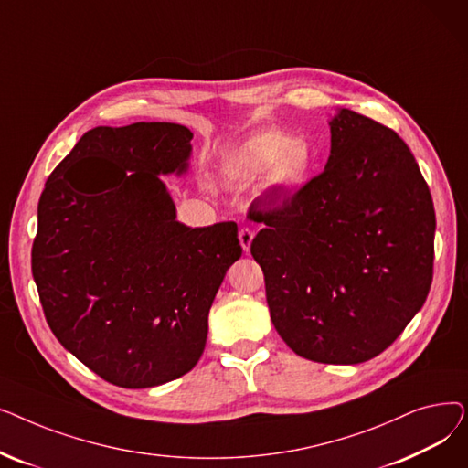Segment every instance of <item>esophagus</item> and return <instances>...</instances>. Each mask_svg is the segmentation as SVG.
Returning <instances> with one entry per match:
<instances>
[{"label":"esophagus","instance_id":"esophagus-1","mask_svg":"<svg viewBox=\"0 0 468 468\" xmlns=\"http://www.w3.org/2000/svg\"><path fill=\"white\" fill-rule=\"evenodd\" d=\"M252 239H254V231L250 228H242L239 231V240H240V247L244 252L250 250V244H252Z\"/></svg>","mask_w":468,"mask_h":468}]
</instances>
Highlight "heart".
<instances>
[{"label": "heart", "mask_w": 468, "mask_h": 468, "mask_svg": "<svg viewBox=\"0 0 468 468\" xmlns=\"http://www.w3.org/2000/svg\"><path fill=\"white\" fill-rule=\"evenodd\" d=\"M313 152L305 140L282 131H263L244 140L224 161L221 175L231 184H250L267 175L281 193L298 191L311 176Z\"/></svg>", "instance_id": "heart-1"}]
</instances>
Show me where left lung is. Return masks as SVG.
<instances>
[{"label": "left lung", "mask_w": 468, "mask_h": 468, "mask_svg": "<svg viewBox=\"0 0 468 468\" xmlns=\"http://www.w3.org/2000/svg\"><path fill=\"white\" fill-rule=\"evenodd\" d=\"M321 175L290 199L252 203L250 252L286 346L323 364L383 353L429 296L436 216L406 142L341 108Z\"/></svg>", "instance_id": "obj_1"}]
</instances>
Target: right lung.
Segmentation results:
<instances>
[{"label": "right lung", "instance_id": "obj_1", "mask_svg": "<svg viewBox=\"0 0 468 468\" xmlns=\"http://www.w3.org/2000/svg\"><path fill=\"white\" fill-rule=\"evenodd\" d=\"M176 122L87 131L37 205L32 273L48 328L89 370L125 388L199 362L208 311L242 249L235 221L187 228L159 175H184Z\"/></svg>", "mask_w": 468, "mask_h": 468}]
</instances>
